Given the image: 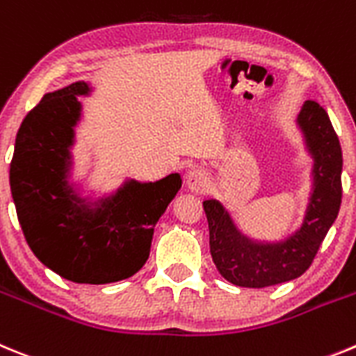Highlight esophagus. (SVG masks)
Wrapping results in <instances>:
<instances>
[{"label":"esophagus","instance_id":"esophagus-1","mask_svg":"<svg viewBox=\"0 0 356 356\" xmlns=\"http://www.w3.org/2000/svg\"><path fill=\"white\" fill-rule=\"evenodd\" d=\"M186 188L193 193H207L211 188V175L204 168H193L186 174Z\"/></svg>","mask_w":356,"mask_h":356}]
</instances>
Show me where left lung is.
<instances>
[{
	"mask_svg": "<svg viewBox=\"0 0 356 356\" xmlns=\"http://www.w3.org/2000/svg\"><path fill=\"white\" fill-rule=\"evenodd\" d=\"M296 127L312 168L305 214L294 232L277 241L250 238L222 202L204 200L213 262L234 286L261 289L305 273L341 209L342 150L328 113L318 102L305 101Z\"/></svg>",
	"mask_w": 356,
	"mask_h": 356,
	"instance_id": "8db88e82",
	"label": "left lung"
}]
</instances>
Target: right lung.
<instances>
[{
    "label": "right lung",
    "mask_w": 356,
    "mask_h": 356,
    "mask_svg": "<svg viewBox=\"0 0 356 356\" xmlns=\"http://www.w3.org/2000/svg\"><path fill=\"white\" fill-rule=\"evenodd\" d=\"M92 92L90 83L76 81L44 95L24 117L15 136L10 190L38 261L76 284H111L142 270L156 223L182 179H126L111 193L83 197L81 184L72 181V149L83 118L78 97Z\"/></svg>",
    "instance_id": "right-lung-1"
}]
</instances>
